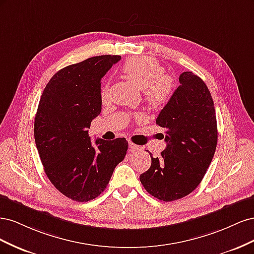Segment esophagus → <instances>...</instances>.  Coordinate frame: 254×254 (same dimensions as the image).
Here are the masks:
<instances>
[{
  "mask_svg": "<svg viewBox=\"0 0 254 254\" xmlns=\"http://www.w3.org/2000/svg\"><path fill=\"white\" fill-rule=\"evenodd\" d=\"M129 149H130V151H141L142 147L132 142H129Z\"/></svg>",
  "mask_w": 254,
  "mask_h": 254,
  "instance_id": "obj_1",
  "label": "esophagus"
}]
</instances>
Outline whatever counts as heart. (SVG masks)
<instances>
[{"label": "heart", "instance_id": "obj_1", "mask_svg": "<svg viewBox=\"0 0 254 254\" xmlns=\"http://www.w3.org/2000/svg\"><path fill=\"white\" fill-rule=\"evenodd\" d=\"M123 73L137 88L143 90L146 103L152 109L165 106L173 95L174 81L170 75L164 74V67L155 58L134 57L127 60ZM109 86L105 84L101 91L103 102L108 99Z\"/></svg>", "mask_w": 254, "mask_h": 254}]
</instances>
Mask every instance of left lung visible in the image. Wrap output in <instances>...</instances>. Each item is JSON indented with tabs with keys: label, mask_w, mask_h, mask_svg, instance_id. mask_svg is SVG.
<instances>
[{
	"label": "left lung",
	"mask_w": 254,
	"mask_h": 254,
	"mask_svg": "<svg viewBox=\"0 0 254 254\" xmlns=\"http://www.w3.org/2000/svg\"><path fill=\"white\" fill-rule=\"evenodd\" d=\"M177 88L156 123L165 129L166 148L151 157L150 168L140 176L148 193L174 201L191 193L201 182L217 145L213 98L204 81L191 72L179 76Z\"/></svg>",
	"instance_id": "obj_1"
}]
</instances>
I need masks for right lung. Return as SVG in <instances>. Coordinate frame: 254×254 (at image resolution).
I'll return each instance as SVG.
<instances>
[{"mask_svg":"<svg viewBox=\"0 0 254 254\" xmlns=\"http://www.w3.org/2000/svg\"><path fill=\"white\" fill-rule=\"evenodd\" d=\"M121 60L91 57L61 68L44 88L34 135L48 178L60 193L86 202L101 195L128 149L125 137L92 143L88 129L102 111L101 80Z\"/></svg>","mask_w":254,"mask_h":254,"instance_id":"right-lung-1","label":"right lung"}]
</instances>
